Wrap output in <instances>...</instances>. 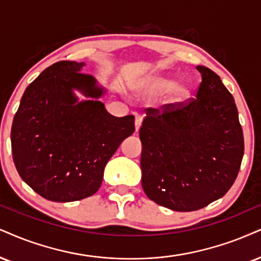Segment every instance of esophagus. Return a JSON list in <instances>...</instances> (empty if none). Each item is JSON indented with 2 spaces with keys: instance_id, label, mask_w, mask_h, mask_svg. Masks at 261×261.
<instances>
[{
  "instance_id": "esophagus-1",
  "label": "esophagus",
  "mask_w": 261,
  "mask_h": 261,
  "mask_svg": "<svg viewBox=\"0 0 261 261\" xmlns=\"http://www.w3.org/2000/svg\"><path fill=\"white\" fill-rule=\"evenodd\" d=\"M141 122H143V117H141L140 115H137L136 116V122H134V124H136V130L138 132L139 130L140 125H141Z\"/></svg>"
}]
</instances>
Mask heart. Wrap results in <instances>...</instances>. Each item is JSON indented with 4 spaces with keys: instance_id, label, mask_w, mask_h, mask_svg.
<instances>
[{
    "instance_id": "obj_1",
    "label": "heart",
    "mask_w": 261,
    "mask_h": 261,
    "mask_svg": "<svg viewBox=\"0 0 261 261\" xmlns=\"http://www.w3.org/2000/svg\"><path fill=\"white\" fill-rule=\"evenodd\" d=\"M167 92V102L176 105L188 100L190 88L185 83H175L168 76H153L143 87V93L149 96H159Z\"/></svg>"
}]
</instances>
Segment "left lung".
I'll use <instances>...</instances> for the list:
<instances>
[{
  "mask_svg": "<svg viewBox=\"0 0 261 261\" xmlns=\"http://www.w3.org/2000/svg\"><path fill=\"white\" fill-rule=\"evenodd\" d=\"M196 99L146 109L140 127L141 185L151 201L192 212L223 197L239 174L244 141L233 96L220 77L197 66Z\"/></svg>",
  "mask_w": 261,
  "mask_h": 261,
  "instance_id": "8db88e82",
  "label": "left lung"
}]
</instances>
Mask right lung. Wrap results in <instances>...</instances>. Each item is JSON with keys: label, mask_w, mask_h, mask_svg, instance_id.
I'll return each instance as SVG.
<instances>
[{"label": "right lung", "mask_w": 261, "mask_h": 261, "mask_svg": "<svg viewBox=\"0 0 261 261\" xmlns=\"http://www.w3.org/2000/svg\"><path fill=\"white\" fill-rule=\"evenodd\" d=\"M85 63L58 62L25 89L11 132L20 178L53 202L94 195L106 163L133 134L134 116L115 117L99 98L106 92L81 72ZM77 89L92 101L79 102Z\"/></svg>", "instance_id": "right-lung-1"}]
</instances>
